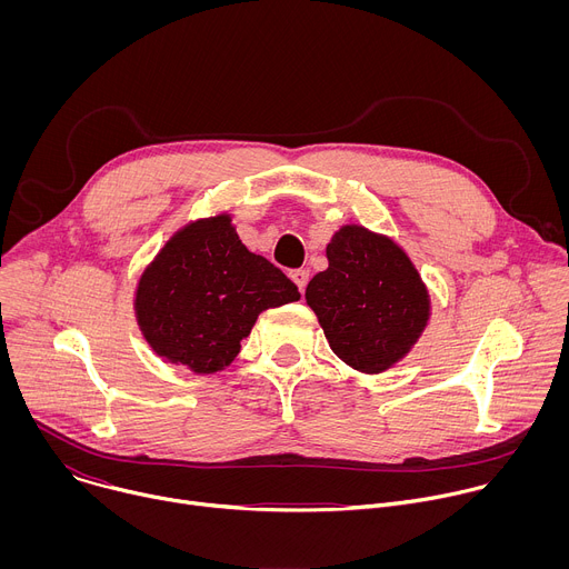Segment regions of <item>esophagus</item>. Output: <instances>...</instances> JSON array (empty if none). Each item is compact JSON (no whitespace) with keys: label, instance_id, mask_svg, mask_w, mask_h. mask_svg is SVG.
<instances>
[{"label":"esophagus","instance_id":"obj_1","mask_svg":"<svg viewBox=\"0 0 569 569\" xmlns=\"http://www.w3.org/2000/svg\"><path fill=\"white\" fill-rule=\"evenodd\" d=\"M290 279L297 283L299 292L306 290V283H308V272H306V270H295V272H290Z\"/></svg>","mask_w":569,"mask_h":569}]
</instances>
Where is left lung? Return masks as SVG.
<instances>
[{
  "mask_svg": "<svg viewBox=\"0 0 569 569\" xmlns=\"http://www.w3.org/2000/svg\"><path fill=\"white\" fill-rule=\"evenodd\" d=\"M329 268L306 288L333 353L362 373H382L412 351L430 321V292L405 250L362 224L340 227Z\"/></svg>",
  "mask_w": 569,
  "mask_h": 569,
  "instance_id": "1",
  "label": "left lung"
}]
</instances>
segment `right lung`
<instances>
[{
	"label": "right lung",
	"mask_w": 569,
	"mask_h": 569,
	"mask_svg": "<svg viewBox=\"0 0 569 569\" xmlns=\"http://www.w3.org/2000/svg\"><path fill=\"white\" fill-rule=\"evenodd\" d=\"M297 286L242 246L229 213L178 229L146 266L134 317L150 349L207 376L233 362L259 315L297 301Z\"/></svg>",
	"instance_id": "right-lung-1"
}]
</instances>
